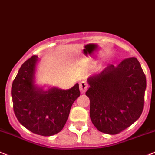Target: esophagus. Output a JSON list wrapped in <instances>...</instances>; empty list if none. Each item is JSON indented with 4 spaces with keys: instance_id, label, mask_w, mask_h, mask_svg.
Listing matches in <instances>:
<instances>
[{
    "instance_id": "obj_1",
    "label": "esophagus",
    "mask_w": 155,
    "mask_h": 155,
    "mask_svg": "<svg viewBox=\"0 0 155 155\" xmlns=\"http://www.w3.org/2000/svg\"><path fill=\"white\" fill-rule=\"evenodd\" d=\"M87 83H86V82H84V81H82V82L79 83V90H80L81 93H85V92L87 90Z\"/></svg>"
}]
</instances>
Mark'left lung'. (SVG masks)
<instances>
[{"instance_id": "left-lung-1", "label": "left lung", "mask_w": 155, "mask_h": 155, "mask_svg": "<svg viewBox=\"0 0 155 155\" xmlns=\"http://www.w3.org/2000/svg\"><path fill=\"white\" fill-rule=\"evenodd\" d=\"M92 123L99 131L117 134L140 117L143 109L146 76L134 57L107 65L87 79Z\"/></svg>"}]
</instances>
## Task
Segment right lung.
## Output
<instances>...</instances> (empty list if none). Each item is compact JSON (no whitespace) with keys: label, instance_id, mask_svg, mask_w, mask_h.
Segmentation results:
<instances>
[{"label":"right lung","instance_id":"1","mask_svg":"<svg viewBox=\"0 0 155 155\" xmlns=\"http://www.w3.org/2000/svg\"><path fill=\"white\" fill-rule=\"evenodd\" d=\"M38 61V55H33L19 69L12 86L13 108L17 119L28 130L51 136L65 126L80 92L79 83L69 90L38 85L35 75Z\"/></svg>","mask_w":155,"mask_h":155}]
</instances>
